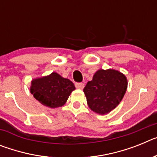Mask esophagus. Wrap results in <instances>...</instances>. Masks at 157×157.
Listing matches in <instances>:
<instances>
[{
  "mask_svg": "<svg viewBox=\"0 0 157 157\" xmlns=\"http://www.w3.org/2000/svg\"><path fill=\"white\" fill-rule=\"evenodd\" d=\"M85 85H84V83L82 82H76L75 83V87L77 89H80V90H82L84 88Z\"/></svg>",
  "mask_w": 157,
  "mask_h": 157,
  "instance_id": "34e87169",
  "label": "esophagus"
}]
</instances>
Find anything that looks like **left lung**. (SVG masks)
I'll list each match as a JSON object with an SVG mask.
<instances>
[{"label": "left lung", "instance_id": "1", "mask_svg": "<svg viewBox=\"0 0 157 157\" xmlns=\"http://www.w3.org/2000/svg\"><path fill=\"white\" fill-rule=\"evenodd\" d=\"M127 88L126 76L113 69H100L88 82L83 91L90 109L105 115L116 109Z\"/></svg>", "mask_w": 157, "mask_h": 157}]
</instances>
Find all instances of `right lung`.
Here are the masks:
<instances>
[{"label": "right lung", "instance_id": "right-lung-1", "mask_svg": "<svg viewBox=\"0 0 157 157\" xmlns=\"http://www.w3.org/2000/svg\"><path fill=\"white\" fill-rule=\"evenodd\" d=\"M75 90V87L71 81L56 72L33 79L30 86V93L34 98L41 105L52 109L63 106Z\"/></svg>", "mask_w": 157, "mask_h": 157}]
</instances>
